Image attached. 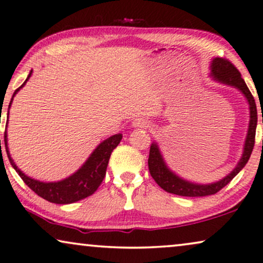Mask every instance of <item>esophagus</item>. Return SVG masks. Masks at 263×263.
I'll return each instance as SVG.
<instances>
[{
    "instance_id": "obj_1",
    "label": "esophagus",
    "mask_w": 263,
    "mask_h": 263,
    "mask_svg": "<svg viewBox=\"0 0 263 263\" xmlns=\"http://www.w3.org/2000/svg\"><path fill=\"white\" fill-rule=\"evenodd\" d=\"M132 127H141V128H146L149 127V122L144 120V119L142 118H138V119H135L134 121H132Z\"/></svg>"
}]
</instances>
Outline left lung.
<instances>
[{
  "label": "left lung",
  "mask_w": 263,
  "mask_h": 263,
  "mask_svg": "<svg viewBox=\"0 0 263 263\" xmlns=\"http://www.w3.org/2000/svg\"><path fill=\"white\" fill-rule=\"evenodd\" d=\"M211 77L213 80L220 84H225L232 87H236L243 93L249 104V126H248V134L246 137L243 146V154H241L239 161L236 164V167L231 171V173L223 177L222 179L211 184H198L192 183L184 178H181L173 172L167 163L164 162L162 154L160 152L159 145L156 142H153L150 145L149 153V172L156 181L157 185L164 191L170 194L186 196V197H202V196L214 195L216 192L221 190L223 186H226L238 173L243 170L248 161L250 159L251 153H253L255 144V134H256L257 126V109L256 103L250 90L248 89L246 82L241 78L240 73L229 60L221 58L213 59L211 62ZM263 124V119H262Z\"/></svg>",
  "instance_id": "8db88e82"
}]
</instances>
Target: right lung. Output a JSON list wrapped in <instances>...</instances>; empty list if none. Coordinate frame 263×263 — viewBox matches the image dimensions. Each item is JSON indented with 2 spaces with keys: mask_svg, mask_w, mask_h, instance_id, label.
<instances>
[{
  "mask_svg": "<svg viewBox=\"0 0 263 263\" xmlns=\"http://www.w3.org/2000/svg\"><path fill=\"white\" fill-rule=\"evenodd\" d=\"M31 74H32V71H31L30 74L27 76V78L25 82H24L23 85L20 86L19 89L14 91L13 97L9 103V108L12 106L14 96L16 95L17 91L22 89V87H24L27 80L30 79ZM7 124H8V120H7ZM121 138L122 135L117 134L111 136L109 138H107L106 141L101 142L77 172L62 180L49 181V183H44V181L33 179V178L26 176L25 173L22 172V171L17 168L15 162H14L12 157H10L7 131L5 132V145L10 164H12L14 170L16 171V173L19 174L20 178L24 180V183H25L31 190L36 192V194L38 196H41L42 198L47 199V201L51 203H56V204H69V203H74L83 198H86L87 196H91L97 189H99L104 176H106V171L108 166V161L110 159V154L115 148H117L118 144L121 141Z\"/></svg>",
  "mask_w": 263,
  "mask_h": 263,
  "instance_id": "1",
  "label": "right lung"
}]
</instances>
